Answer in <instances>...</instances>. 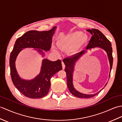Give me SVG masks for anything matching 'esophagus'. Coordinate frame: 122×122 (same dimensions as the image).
Listing matches in <instances>:
<instances>
[{
	"label": "esophagus",
	"mask_w": 122,
	"mask_h": 122,
	"mask_svg": "<svg viewBox=\"0 0 122 122\" xmlns=\"http://www.w3.org/2000/svg\"><path fill=\"white\" fill-rule=\"evenodd\" d=\"M62 69H65V67H66V66H65L64 63L63 61H62Z\"/></svg>",
	"instance_id": "34e87169"
}]
</instances>
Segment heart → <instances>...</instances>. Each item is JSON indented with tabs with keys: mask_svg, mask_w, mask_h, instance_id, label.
<instances>
[{
	"mask_svg": "<svg viewBox=\"0 0 122 122\" xmlns=\"http://www.w3.org/2000/svg\"><path fill=\"white\" fill-rule=\"evenodd\" d=\"M86 41L85 36L83 35V33L81 31L70 33L61 38L59 42V46L63 49H71V51L73 53L77 52L80 49L81 45Z\"/></svg>",
	"mask_w": 122,
	"mask_h": 122,
	"instance_id": "heart-1",
	"label": "heart"
}]
</instances>
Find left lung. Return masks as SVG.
Instances as JSON below:
<instances>
[{
	"label": "left lung",
	"mask_w": 122,
	"mask_h": 122,
	"mask_svg": "<svg viewBox=\"0 0 122 122\" xmlns=\"http://www.w3.org/2000/svg\"><path fill=\"white\" fill-rule=\"evenodd\" d=\"M87 31L89 32L92 35V37L88 44L86 47L87 50L91 49L92 48L95 47H99L106 51L107 52L108 59L109 60L110 66V72H111L112 65H113V56H112V48L111 42L107 39L106 36H104L102 33L99 30L92 29V30H87ZM87 52L86 50H83L80 53L73 55L72 56L63 59V62L66 66L65 71L66 74L67 78V85L71 93L73 95L76 97L81 98H89L94 97L96 95L99 93L100 92L92 95H87L77 91L74 87L73 85V74L74 71V66L76 62L77 61L81 56L84 55ZM110 76V72L109 74V77ZM107 83L105 85H107Z\"/></svg>",
	"instance_id": "obj_1"
}]
</instances>
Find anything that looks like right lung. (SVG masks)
Returning <instances> with one entry per match:
<instances>
[{
  "label": "right lung",
  "instance_id": "obj_1",
  "mask_svg": "<svg viewBox=\"0 0 122 122\" xmlns=\"http://www.w3.org/2000/svg\"><path fill=\"white\" fill-rule=\"evenodd\" d=\"M56 29L55 26L48 31H28L15 42L10 56L11 77L14 85L25 97L34 99L45 97L49 92L51 78L62 69L61 61L44 59L40 73L33 80H25L20 77L16 71L15 62L17 56L23 48H35L44 56L45 53L42 50L46 51L50 50Z\"/></svg>",
  "mask_w": 122,
  "mask_h": 122
}]
</instances>
